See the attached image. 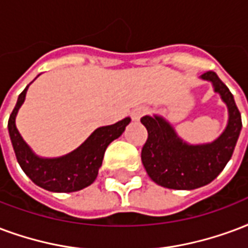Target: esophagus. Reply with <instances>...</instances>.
Returning a JSON list of instances; mask_svg holds the SVG:
<instances>
[{
  "mask_svg": "<svg viewBox=\"0 0 248 248\" xmlns=\"http://www.w3.org/2000/svg\"><path fill=\"white\" fill-rule=\"evenodd\" d=\"M146 111H147V109L143 108V106H140V108H135V109H133V111H131V118H133L134 121H139L142 115L146 114Z\"/></svg>",
  "mask_w": 248,
  "mask_h": 248,
  "instance_id": "34e87169",
  "label": "esophagus"
}]
</instances>
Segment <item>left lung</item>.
Segmentation results:
<instances>
[{
  "mask_svg": "<svg viewBox=\"0 0 248 248\" xmlns=\"http://www.w3.org/2000/svg\"><path fill=\"white\" fill-rule=\"evenodd\" d=\"M201 80L212 84L213 91L219 94L229 113L226 127L213 142H185L161 115L140 118L148 131L147 142L142 148L143 166L154 183L168 189L192 190L212 183L232 159L241 134V113L232 92L216 72L203 73Z\"/></svg>",
  "mask_w": 248,
  "mask_h": 248,
  "instance_id": "8db88e82",
  "label": "left lung"
}]
</instances>
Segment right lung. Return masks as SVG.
Returning a JSON list of instances; mask_svg holds the SVG:
<instances>
[{
	"label": "right lung",
	"mask_w": 248,
	"mask_h": 248,
	"mask_svg": "<svg viewBox=\"0 0 248 248\" xmlns=\"http://www.w3.org/2000/svg\"><path fill=\"white\" fill-rule=\"evenodd\" d=\"M30 84L18 96L16 105L7 124L10 140L22 170L34 184L49 192L71 193L87 188L96 180L108 146L122 135L131 118L126 117L114 124L98 127L76 150L63 156L42 157L31 150L16 126L18 110L25 102Z\"/></svg>",
	"instance_id": "obj_1"
}]
</instances>
